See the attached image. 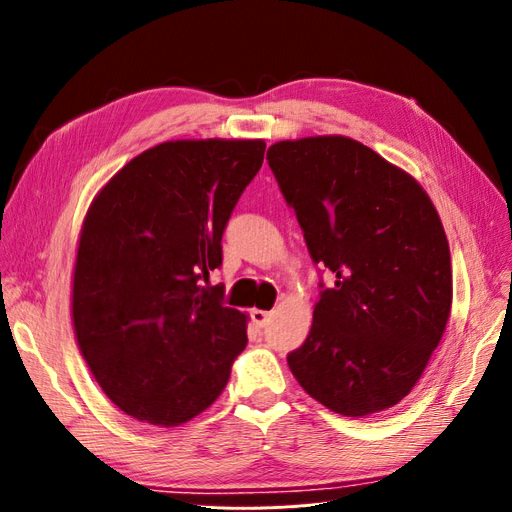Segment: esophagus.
<instances>
[{"label":"esophagus","mask_w":512,"mask_h":512,"mask_svg":"<svg viewBox=\"0 0 512 512\" xmlns=\"http://www.w3.org/2000/svg\"><path fill=\"white\" fill-rule=\"evenodd\" d=\"M251 318H253L255 326L263 328L265 324H268V320H270V311H263V309H253V311H251Z\"/></svg>","instance_id":"esophagus-1"}]
</instances>
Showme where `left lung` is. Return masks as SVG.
<instances>
[{
	"mask_svg": "<svg viewBox=\"0 0 512 512\" xmlns=\"http://www.w3.org/2000/svg\"><path fill=\"white\" fill-rule=\"evenodd\" d=\"M307 251L335 276L305 343L288 353L299 385L328 410L366 416L412 391L446 330L452 261L446 232L412 175L343 136L268 150Z\"/></svg>",
	"mask_w": 512,
	"mask_h": 512,
	"instance_id": "1",
	"label": "left lung"
}]
</instances>
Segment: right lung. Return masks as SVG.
<instances>
[{
    "label": "right lung",
    "mask_w": 512,
    "mask_h": 512,
    "mask_svg": "<svg viewBox=\"0 0 512 512\" xmlns=\"http://www.w3.org/2000/svg\"><path fill=\"white\" fill-rule=\"evenodd\" d=\"M263 140H175L131 159L85 215L73 274L83 358L119 410L177 427L207 410L247 347V316L201 286L263 163Z\"/></svg>",
    "instance_id": "1"
}]
</instances>
